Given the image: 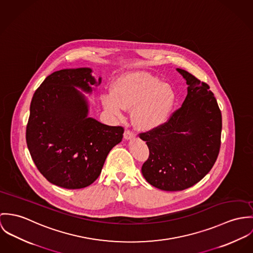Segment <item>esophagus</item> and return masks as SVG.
Here are the masks:
<instances>
[{"label": "esophagus", "instance_id": "esophagus-1", "mask_svg": "<svg viewBox=\"0 0 253 253\" xmlns=\"http://www.w3.org/2000/svg\"><path fill=\"white\" fill-rule=\"evenodd\" d=\"M135 138V134L130 130H125L124 132V139L125 140H131Z\"/></svg>", "mask_w": 253, "mask_h": 253}]
</instances>
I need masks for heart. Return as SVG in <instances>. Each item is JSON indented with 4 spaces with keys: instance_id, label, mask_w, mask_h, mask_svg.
Masks as SVG:
<instances>
[{
    "instance_id": "1",
    "label": "heart",
    "mask_w": 253,
    "mask_h": 253,
    "mask_svg": "<svg viewBox=\"0 0 253 253\" xmlns=\"http://www.w3.org/2000/svg\"><path fill=\"white\" fill-rule=\"evenodd\" d=\"M175 99L173 88L160 79L144 72H131L115 80L113 93L103 95V105L116 116H121L127 109H134L135 125L150 131L167 122Z\"/></svg>"
}]
</instances>
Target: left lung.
<instances>
[{"mask_svg":"<svg viewBox=\"0 0 253 253\" xmlns=\"http://www.w3.org/2000/svg\"><path fill=\"white\" fill-rule=\"evenodd\" d=\"M176 71L188 85L181 108L162 126L140 134L149 149L142 175L165 191L199 182L214 165L221 142V112L210 86L184 70Z\"/></svg>","mask_w":253,"mask_h":253,"instance_id":"1","label":"left lung"}]
</instances>
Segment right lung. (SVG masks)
<instances>
[{
	"instance_id": "right-lung-1",
	"label": "right lung",
	"mask_w": 253,
	"mask_h": 253,
	"mask_svg": "<svg viewBox=\"0 0 253 253\" xmlns=\"http://www.w3.org/2000/svg\"><path fill=\"white\" fill-rule=\"evenodd\" d=\"M90 68L64 69L48 76L36 90L26 128L31 157L52 184L80 189L100 175L106 158L124 129L88 117V102L77 88L91 93L98 86Z\"/></svg>"
}]
</instances>
